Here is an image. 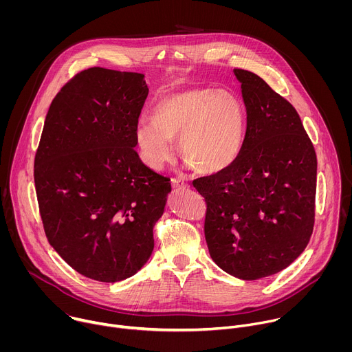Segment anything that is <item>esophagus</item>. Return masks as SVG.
Instances as JSON below:
<instances>
[{
	"label": "esophagus",
	"instance_id": "1",
	"mask_svg": "<svg viewBox=\"0 0 352 352\" xmlns=\"http://www.w3.org/2000/svg\"><path fill=\"white\" fill-rule=\"evenodd\" d=\"M171 185L175 189H186V188H189V184L186 181H184V179H179V178H171Z\"/></svg>",
	"mask_w": 352,
	"mask_h": 352
}]
</instances>
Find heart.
Instances as JSON below:
<instances>
[{
  "label": "heart",
  "instance_id": "heart-1",
  "mask_svg": "<svg viewBox=\"0 0 352 352\" xmlns=\"http://www.w3.org/2000/svg\"><path fill=\"white\" fill-rule=\"evenodd\" d=\"M150 120L138 125L135 139L140 159L156 170L173 159L177 139L181 156L205 174L227 170L242 150L245 110L241 100L226 89L167 91L153 106Z\"/></svg>",
  "mask_w": 352,
  "mask_h": 352
}]
</instances>
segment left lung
Segmentation results:
<instances>
[{
	"mask_svg": "<svg viewBox=\"0 0 352 352\" xmlns=\"http://www.w3.org/2000/svg\"><path fill=\"white\" fill-rule=\"evenodd\" d=\"M246 107L238 159L192 184L205 197V236L214 263L242 280L289 266L315 226L318 160L296 110L261 76L235 68Z\"/></svg>",
	"mask_w": 352,
	"mask_h": 352,
	"instance_id": "1",
	"label": "left lung"
}]
</instances>
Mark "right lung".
<instances>
[{
  "label": "right lung",
  "instance_id": "obj_1",
  "mask_svg": "<svg viewBox=\"0 0 352 352\" xmlns=\"http://www.w3.org/2000/svg\"><path fill=\"white\" fill-rule=\"evenodd\" d=\"M148 89L142 74L89 68L48 109L34 156L45 236L79 274L133 276L153 252L170 178L146 167L135 132Z\"/></svg>",
  "mask_w": 352,
  "mask_h": 352
}]
</instances>
